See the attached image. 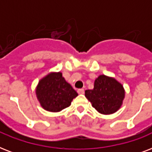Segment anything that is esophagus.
<instances>
[{
	"instance_id": "obj_1",
	"label": "esophagus",
	"mask_w": 152,
	"mask_h": 152,
	"mask_svg": "<svg viewBox=\"0 0 152 152\" xmlns=\"http://www.w3.org/2000/svg\"><path fill=\"white\" fill-rule=\"evenodd\" d=\"M77 92H78L79 95H83V94H84V90H83V89H79V90L77 91Z\"/></svg>"
}]
</instances>
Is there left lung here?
I'll use <instances>...</instances> for the list:
<instances>
[{
  "label": "left lung",
  "mask_w": 152,
  "mask_h": 152,
  "mask_svg": "<svg viewBox=\"0 0 152 152\" xmlns=\"http://www.w3.org/2000/svg\"><path fill=\"white\" fill-rule=\"evenodd\" d=\"M85 96L92 106L102 114H112L123 104L125 91L115 78L100 75L95 79L92 90H86Z\"/></svg>",
  "instance_id": "1"
}]
</instances>
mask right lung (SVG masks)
I'll use <instances>...</instances> for the list:
<instances>
[{
    "label": "right lung",
    "mask_w": 152,
    "mask_h": 152,
    "mask_svg": "<svg viewBox=\"0 0 152 152\" xmlns=\"http://www.w3.org/2000/svg\"><path fill=\"white\" fill-rule=\"evenodd\" d=\"M35 94L40 106L49 112H60L69 107L78 95L60 72H52L42 78Z\"/></svg>",
    "instance_id": "1"
}]
</instances>
